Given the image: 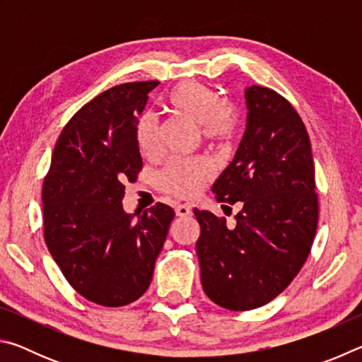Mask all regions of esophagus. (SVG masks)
Returning a JSON list of instances; mask_svg holds the SVG:
<instances>
[{"label":"esophagus","instance_id":"esophagus-1","mask_svg":"<svg viewBox=\"0 0 362 362\" xmlns=\"http://www.w3.org/2000/svg\"><path fill=\"white\" fill-rule=\"evenodd\" d=\"M175 214L179 217H187V216H189V214H192V207L187 206V204H179L175 207Z\"/></svg>","mask_w":362,"mask_h":362}]
</instances>
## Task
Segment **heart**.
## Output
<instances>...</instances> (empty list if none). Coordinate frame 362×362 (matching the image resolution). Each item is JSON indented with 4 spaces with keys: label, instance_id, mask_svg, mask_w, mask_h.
I'll list each match as a JSON object with an SVG mask.
<instances>
[{
    "label": "heart",
    "instance_id": "b5f03b06",
    "mask_svg": "<svg viewBox=\"0 0 362 362\" xmlns=\"http://www.w3.org/2000/svg\"><path fill=\"white\" fill-rule=\"evenodd\" d=\"M170 113L198 124L203 142L212 146L230 144L236 137L240 118L236 108L220 100L212 88L198 81H183L166 95ZM137 146L148 156L158 146V126L151 116H142L136 129ZM211 177V166L204 159H173L158 175L159 187L179 198H192Z\"/></svg>",
    "mask_w": 362,
    "mask_h": 362
}]
</instances>
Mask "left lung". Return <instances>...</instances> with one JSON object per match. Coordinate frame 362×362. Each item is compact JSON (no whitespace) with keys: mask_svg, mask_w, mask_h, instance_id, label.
I'll use <instances>...</instances> for the list:
<instances>
[{"mask_svg":"<svg viewBox=\"0 0 362 362\" xmlns=\"http://www.w3.org/2000/svg\"><path fill=\"white\" fill-rule=\"evenodd\" d=\"M244 95L246 131L212 185L218 203H241L236 225L228 228L225 218L193 209L201 226V284L214 303L233 311L267 305L292 283L320 217L311 144L297 110L263 86Z\"/></svg>","mask_w":362,"mask_h":362,"instance_id":"left-lung-1","label":"left lung"}]
</instances>
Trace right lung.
Returning a JSON list of instances; mask_svg holds the SVG:
<instances>
[{
	"label": "right lung",
	"mask_w": 362,
	"mask_h": 362,
	"mask_svg": "<svg viewBox=\"0 0 362 362\" xmlns=\"http://www.w3.org/2000/svg\"><path fill=\"white\" fill-rule=\"evenodd\" d=\"M158 81L115 86L60 132L42 182L45 241L79 296L124 306L148 289L175 212L156 203L126 214L124 183L142 170L136 129Z\"/></svg>",
	"instance_id": "right-lung-1"
}]
</instances>
